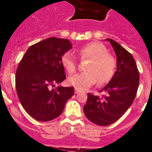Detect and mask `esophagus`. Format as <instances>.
<instances>
[{"mask_svg": "<svg viewBox=\"0 0 152 152\" xmlns=\"http://www.w3.org/2000/svg\"><path fill=\"white\" fill-rule=\"evenodd\" d=\"M79 92H80V90H78V89H77V88H75V93H76V94H77V93H78Z\"/></svg>", "mask_w": 152, "mask_h": 152, "instance_id": "34e87169", "label": "esophagus"}]
</instances>
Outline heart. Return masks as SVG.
<instances>
[{
  "mask_svg": "<svg viewBox=\"0 0 152 152\" xmlns=\"http://www.w3.org/2000/svg\"><path fill=\"white\" fill-rule=\"evenodd\" d=\"M82 59H90L84 73L72 75L68 83L78 90H87L98 80L99 85L107 83L111 80L116 71L117 62L103 44L97 41L88 43L77 50ZM62 66L69 73L76 70V59L70 52H66L61 57Z\"/></svg>",
  "mask_w": 152,
  "mask_h": 152,
  "instance_id": "b5f03b06",
  "label": "heart"
}]
</instances>
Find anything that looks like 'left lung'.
<instances>
[{
  "label": "left lung",
  "mask_w": 152,
  "mask_h": 152,
  "mask_svg": "<svg viewBox=\"0 0 152 152\" xmlns=\"http://www.w3.org/2000/svg\"><path fill=\"white\" fill-rule=\"evenodd\" d=\"M117 57V70L109 83L100 90L102 97L87 93L83 111L89 121L99 126L115 123L133 104L140 83V73L135 59L116 41L107 38Z\"/></svg>",
  "instance_id": "8db88e82"
}]
</instances>
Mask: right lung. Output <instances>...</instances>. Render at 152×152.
I'll use <instances>...</instances> for the list:
<instances>
[{"label":"right lung","instance_id":"obj_1","mask_svg":"<svg viewBox=\"0 0 152 152\" xmlns=\"http://www.w3.org/2000/svg\"><path fill=\"white\" fill-rule=\"evenodd\" d=\"M72 48L67 39L50 37L29 47L18 65V97L26 112L38 121L59 117L75 93L73 87L51 88L66 77L61 57Z\"/></svg>","mask_w":152,"mask_h":152}]
</instances>
